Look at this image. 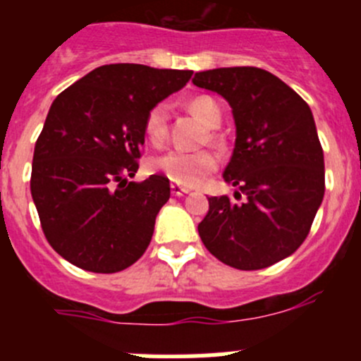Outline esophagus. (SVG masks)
Here are the masks:
<instances>
[{
	"mask_svg": "<svg viewBox=\"0 0 361 361\" xmlns=\"http://www.w3.org/2000/svg\"><path fill=\"white\" fill-rule=\"evenodd\" d=\"M188 192H190V188H188V187H181V185H176V183L171 185V194L176 195V197L188 194Z\"/></svg>",
	"mask_w": 361,
	"mask_h": 361,
	"instance_id": "esophagus-1",
	"label": "esophagus"
}]
</instances>
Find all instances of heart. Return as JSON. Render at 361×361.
<instances>
[{
    "label": "heart",
    "mask_w": 361,
    "mask_h": 361,
    "mask_svg": "<svg viewBox=\"0 0 361 361\" xmlns=\"http://www.w3.org/2000/svg\"><path fill=\"white\" fill-rule=\"evenodd\" d=\"M187 110L192 115L197 116L207 130V141L213 147H224V137L214 127L220 126L221 122V108L211 96L201 94L194 96L185 103ZM143 130L150 145L160 148L167 141L169 136V106L166 103H157L148 110L143 122ZM218 166V160L211 152H183V150H171L167 154L159 155V157L150 160V167L157 173H162L167 180L176 185H185V187H195L199 185L207 174L213 173Z\"/></svg>",
    "instance_id": "obj_1"
}]
</instances>
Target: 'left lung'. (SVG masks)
<instances>
[{"label": "left lung", "mask_w": 361, "mask_h": 361, "mask_svg": "<svg viewBox=\"0 0 361 361\" xmlns=\"http://www.w3.org/2000/svg\"><path fill=\"white\" fill-rule=\"evenodd\" d=\"M192 82L232 106L238 136L224 180L246 197L239 204L227 195L207 197L199 235L211 255L234 269L274 265L305 241L325 194V160L311 108L260 68L209 69Z\"/></svg>", "instance_id": "8db88e82"}]
</instances>
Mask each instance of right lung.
<instances>
[{
    "label": "right lung",
    "mask_w": 361,
    "mask_h": 361,
    "mask_svg": "<svg viewBox=\"0 0 361 361\" xmlns=\"http://www.w3.org/2000/svg\"><path fill=\"white\" fill-rule=\"evenodd\" d=\"M192 71L143 64L99 66L56 97L35 145L31 195L47 241L83 271L113 274L152 241L169 180L136 174L152 106Z\"/></svg>",
    "instance_id": "right-lung-1"
}]
</instances>
